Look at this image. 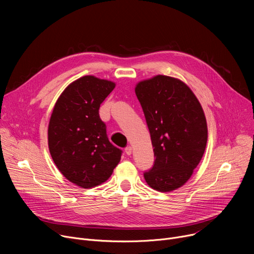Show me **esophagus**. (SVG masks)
<instances>
[{"label": "esophagus", "mask_w": 254, "mask_h": 254, "mask_svg": "<svg viewBox=\"0 0 254 254\" xmlns=\"http://www.w3.org/2000/svg\"><path fill=\"white\" fill-rule=\"evenodd\" d=\"M131 147L130 146H127V147H126V149H125V151H126V153L127 154V155H130L131 154Z\"/></svg>", "instance_id": "34e87169"}]
</instances>
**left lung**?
Returning <instances> with one entry per match:
<instances>
[{
	"instance_id": "8db88e82",
	"label": "left lung",
	"mask_w": 254,
	"mask_h": 254,
	"mask_svg": "<svg viewBox=\"0 0 254 254\" xmlns=\"http://www.w3.org/2000/svg\"><path fill=\"white\" fill-rule=\"evenodd\" d=\"M154 152L144 173L151 189L175 190L188 181L206 149L208 128L201 104L181 80L157 75L136 85Z\"/></svg>"
}]
</instances>
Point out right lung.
Masks as SVG:
<instances>
[{
    "mask_svg": "<svg viewBox=\"0 0 254 254\" xmlns=\"http://www.w3.org/2000/svg\"><path fill=\"white\" fill-rule=\"evenodd\" d=\"M115 83L83 76L65 87L53 108L48 126V147L62 174L82 189L108 179L122 158L110 143L99 109Z\"/></svg>",
    "mask_w": 254,
    "mask_h": 254,
    "instance_id": "obj_1",
    "label": "right lung"
}]
</instances>
